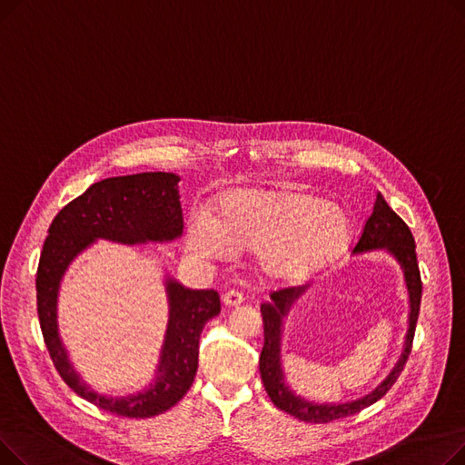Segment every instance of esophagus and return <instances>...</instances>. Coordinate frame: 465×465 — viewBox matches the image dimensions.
Listing matches in <instances>:
<instances>
[{
  "label": "esophagus",
  "mask_w": 465,
  "mask_h": 465,
  "mask_svg": "<svg viewBox=\"0 0 465 465\" xmlns=\"http://www.w3.org/2000/svg\"><path fill=\"white\" fill-rule=\"evenodd\" d=\"M223 302H224L226 307H237V305L242 303V294L237 290H230L223 296Z\"/></svg>",
  "instance_id": "obj_1"
}]
</instances>
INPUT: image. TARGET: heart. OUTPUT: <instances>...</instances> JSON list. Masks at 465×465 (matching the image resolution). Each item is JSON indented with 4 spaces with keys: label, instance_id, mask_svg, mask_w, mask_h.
Here are the masks:
<instances>
[{
    "label": "heart",
    "instance_id": "b5f03b06",
    "mask_svg": "<svg viewBox=\"0 0 465 465\" xmlns=\"http://www.w3.org/2000/svg\"><path fill=\"white\" fill-rule=\"evenodd\" d=\"M351 239L352 224L343 209L290 188L230 192L218 202L214 220L193 214L186 232L195 256L256 252L262 273L284 282L328 270L347 252Z\"/></svg>",
    "mask_w": 465,
    "mask_h": 465
}]
</instances>
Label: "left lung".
<instances>
[{"mask_svg": "<svg viewBox=\"0 0 465 465\" xmlns=\"http://www.w3.org/2000/svg\"><path fill=\"white\" fill-rule=\"evenodd\" d=\"M375 249H386L392 254L403 270L407 292H409V330L405 337V349L401 358L398 360L396 368L392 370L384 382H381L371 394L363 396L351 403H311L300 396H296L292 390L284 384V373L281 368V328H282V316L288 312L290 305L294 303L307 286H290L277 290L272 294L270 303H262V319H263V349L260 354V373L265 386L267 396L272 398L273 405L281 411L292 414L303 422L312 424H326L339 419L352 417L361 409L373 405L379 401L390 388L394 386L400 373L403 371L405 363L409 360L414 330H417L419 311H420V298H422V281L420 270L417 262V247H414V237L409 226L403 220L390 209L381 193H377V200L373 205L371 216L365 220V226L356 241L354 252H365Z\"/></svg>", "mask_w": 465, "mask_h": 465, "instance_id": "obj_1", "label": "left lung"}]
</instances>
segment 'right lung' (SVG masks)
I'll return each instance as SVG.
<instances>
[{"instance_id": "obj_1", "label": "right lung", "mask_w": 465, "mask_h": 465, "mask_svg": "<svg viewBox=\"0 0 465 465\" xmlns=\"http://www.w3.org/2000/svg\"><path fill=\"white\" fill-rule=\"evenodd\" d=\"M179 181L173 173L156 171L94 183L54 216L41 251L35 279L37 314L48 354L73 392L116 417H156L183 400L198 371L200 335L220 312L218 292L190 290L167 279L169 322L154 382L135 396L107 398L90 390L67 360L56 324L60 281L69 263L95 239L137 245L179 237L184 228Z\"/></svg>"}]
</instances>
